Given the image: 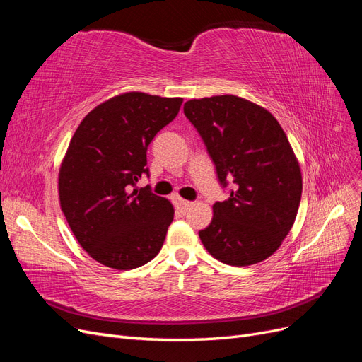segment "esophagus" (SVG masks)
<instances>
[{"label": "esophagus", "mask_w": 362, "mask_h": 362, "mask_svg": "<svg viewBox=\"0 0 362 362\" xmlns=\"http://www.w3.org/2000/svg\"><path fill=\"white\" fill-rule=\"evenodd\" d=\"M192 205H193V202H190V201H185V199H181V198L177 199V206L180 208L182 213L187 211Z\"/></svg>", "instance_id": "1"}]
</instances>
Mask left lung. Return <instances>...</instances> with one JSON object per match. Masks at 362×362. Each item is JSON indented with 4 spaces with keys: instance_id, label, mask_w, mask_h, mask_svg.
I'll return each instance as SVG.
<instances>
[{
    "instance_id": "left-lung-1",
    "label": "left lung",
    "mask_w": 362,
    "mask_h": 362,
    "mask_svg": "<svg viewBox=\"0 0 362 362\" xmlns=\"http://www.w3.org/2000/svg\"><path fill=\"white\" fill-rule=\"evenodd\" d=\"M198 129L229 198L213 205L211 223L199 238L210 254L229 266L269 258L294 223L302 175L290 141L270 112L234 95L184 104Z\"/></svg>"
}]
</instances>
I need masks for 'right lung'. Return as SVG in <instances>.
I'll list each match as a JSON object with an SVG mask.
<instances>
[{"instance_id":"right-lung-1","label":"right lung","mask_w":362,"mask_h":362,"mask_svg":"<svg viewBox=\"0 0 362 362\" xmlns=\"http://www.w3.org/2000/svg\"><path fill=\"white\" fill-rule=\"evenodd\" d=\"M182 98L129 92L76 128L59 172L62 211L81 247L101 264L129 270L154 258L173 221L172 204L137 187L148 146L177 117Z\"/></svg>"}]
</instances>
